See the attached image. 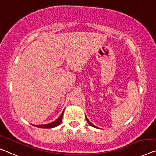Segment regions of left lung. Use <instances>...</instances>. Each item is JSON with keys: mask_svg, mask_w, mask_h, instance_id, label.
<instances>
[{"mask_svg": "<svg viewBox=\"0 0 156 156\" xmlns=\"http://www.w3.org/2000/svg\"><path fill=\"white\" fill-rule=\"evenodd\" d=\"M86 119H87V122H88V124H89V125H90V126H91V127H95V128H98L97 127H96V126L95 125H94L93 124H92L91 122H90V121L89 120V119H88V118L87 117V116H86Z\"/></svg>", "mask_w": 156, "mask_h": 156, "instance_id": "1", "label": "left lung"}]
</instances>
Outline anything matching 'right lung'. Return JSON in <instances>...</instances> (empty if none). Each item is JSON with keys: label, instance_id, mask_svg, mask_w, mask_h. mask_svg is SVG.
<instances>
[{"label": "right lung", "instance_id": "obj_1", "mask_svg": "<svg viewBox=\"0 0 156 156\" xmlns=\"http://www.w3.org/2000/svg\"><path fill=\"white\" fill-rule=\"evenodd\" d=\"M64 110H63L62 114L60 115V116L58 117L57 119H55V121L52 122H51V123L46 124V125H33L34 126V127H39V128H53V127H57V126L59 125L62 122V117H63V113H64Z\"/></svg>", "mask_w": 156, "mask_h": 156}]
</instances>
